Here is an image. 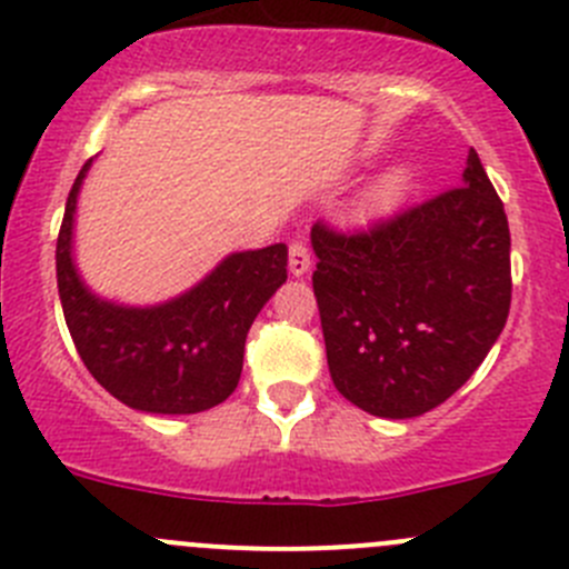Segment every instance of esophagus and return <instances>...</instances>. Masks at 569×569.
Instances as JSON below:
<instances>
[{
    "label": "esophagus",
    "instance_id": "1",
    "mask_svg": "<svg viewBox=\"0 0 569 569\" xmlns=\"http://www.w3.org/2000/svg\"><path fill=\"white\" fill-rule=\"evenodd\" d=\"M289 269H291V274H297V278L311 269V252H308L306 241L302 239L289 241Z\"/></svg>",
    "mask_w": 569,
    "mask_h": 569
}]
</instances>
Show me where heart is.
Returning a JSON list of instances; mask_svg holds the SVG:
<instances>
[{"label":"heart","instance_id":"b5f03b06","mask_svg":"<svg viewBox=\"0 0 569 569\" xmlns=\"http://www.w3.org/2000/svg\"><path fill=\"white\" fill-rule=\"evenodd\" d=\"M395 191H397V180H395V178H391V180H389V183H386V186H383V189H380V197H391V194H395Z\"/></svg>","mask_w":569,"mask_h":569}]
</instances>
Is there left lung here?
Here are the masks:
<instances>
[{
	"mask_svg": "<svg viewBox=\"0 0 569 569\" xmlns=\"http://www.w3.org/2000/svg\"><path fill=\"white\" fill-rule=\"evenodd\" d=\"M311 244L330 378L375 417L442 406L481 367L509 317V219L476 150L465 186L367 228L319 219Z\"/></svg>",
	"mask_w": 569,
	"mask_h": 569,
	"instance_id": "1",
	"label": "left lung"
}]
</instances>
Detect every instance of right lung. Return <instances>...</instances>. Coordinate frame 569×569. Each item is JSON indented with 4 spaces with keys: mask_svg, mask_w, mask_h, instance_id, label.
Instances as JSON below:
<instances>
[{
    "mask_svg": "<svg viewBox=\"0 0 569 569\" xmlns=\"http://www.w3.org/2000/svg\"><path fill=\"white\" fill-rule=\"evenodd\" d=\"M91 161L77 174L58 233V291L88 372L124 406L197 413L233 395L252 319L286 280V244L224 258L197 289L158 308L102 302L71 263V217Z\"/></svg>",
    "mask_w": 569,
    "mask_h": 569,
    "instance_id": "obj_1",
    "label": "right lung"
}]
</instances>
